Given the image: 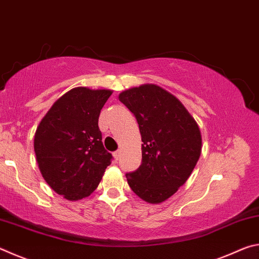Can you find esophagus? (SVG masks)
I'll return each instance as SVG.
<instances>
[{"label": "esophagus", "instance_id": "1", "mask_svg": "<svg viewBox=\"0 0 259 259\" xmlns=\"http://www.w3.org/2000/svg\"><path fill=\"white\" fill-rule=\"evenodd\" d=\"M113 156H114V160L117 161L120 159V151H115L113 153Z\"/></svg>", "mask_w": 259, "mask_h": 259}]
</instances>
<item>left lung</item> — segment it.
Wrapping results in <instances>:
<instances>
[{
    "label": "left lung",
    "instance_id": "left-lung-1",
    "mask_svg": "<svg viewBox=\"0 0 259 259\" xmlns=\"http://www.w3.org/2000/svg\"><path fill=\"white\" fill-rule=\"evenodd\" d=\"M119 99L134 114L142 135V164L125 174L136 194L161 203L183 186L196 165L202 146L199 125L185 106L155 84L131 88Z\"/></svg>",
    "mask_w": 259,
    "mask_h": 259
}]
</instances>
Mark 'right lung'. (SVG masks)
<instances>
[{
  "instance_id": "obj_1",
  "label": "right lung",
  "mask_w": 259,
  "mask_h": 259,
  "mask_svg": "<svg viewBox=\"0 0 259 259\" xmlns=\"http://www.w3.org/2000/svg\"><path fill=\"white\" fill-rule=\"evenodd\" d=\"M112 90L77 87L57 100L38 124L34 151L45 181L65 199L89 196L113 156L103 145L99 114Z\"/></svg>"
}]
</instances>
